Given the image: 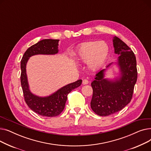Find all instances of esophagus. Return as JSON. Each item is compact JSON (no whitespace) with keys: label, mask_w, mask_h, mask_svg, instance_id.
<instances>
[{"label":"esophagus","mask_w":151,"mask_h":151,"mask_svg":"<svg viewBox=\"0 0 151 151\" xmlns=\"http://www.w3.org/2000/svg\"><path fill=\"white\" fill-rule=\"evenodd\" d=\"M89 83V81L87 79H84L83 80V84H88Z\"/></svg>","instance_id":"esophagus-1"}]
</instances>
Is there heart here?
Returning <instances> with one entry per match:
<instances>
[{
	"instance_id": "obj_1",
	"label": "heart",
	"mask_w": 151,
	"mask_h": 151,
	"mask_svg": "<svg viewBox=\"0 0 151 151\" xmlns=\"http://www.w3.org/2000/svg\"><path fill=\"white\" fill-rule=\"evenodd\" d=\"M109 53V47L104 41L88 42L82 43L78 51V59L88 63L92 70H96L104 63Z\"/></svg>"
}]
</instances>
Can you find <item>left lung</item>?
Returning <instances> with one entry per match:
<instances>
[{"instance_id": "8db88e82", "label": "left lung", "mask_w": 151, "mask_h": 151, "mask_svg": "<svg viewBox=\"0 0 151 151\" xmlns=\"http://www.w3.org/2000/svg\"><path fill=\"white\" fill-rule=\"evenodd\" d=\"M113 45L115 53L119 55L121 78L114 82L104 79V69L97 73L96 80L91 83L93 95L91 106L93 112L100 116L116 113L128 105L137 81V60L134 52L118 37L114 38Z\"/></svg>"}]
</instances>
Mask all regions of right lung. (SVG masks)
Masks as SVG:
<instances>
[{
  "instance_id": "add662e5",
  "label": "right lung",
  "mask_w": 151,
  "mask_h": 151,
  "mask_svg": "<svg viewBox=\"0 0 151 151\" xmlns=\"http://www.w3.org/2000/svg\"><path fill=\"white\" fill-rule=\"evenodd\" d=\"M59 40L45 39L31 46L24 54L21 60V84L24 98L28 106L37 114L45 117H55L59 115L65 108L68 94L81 84L79 80L63 87L56 92L47 97H38L29 89L26 65L28 59L35 54H54L58 52Z\"/></svg>"
}]
</instances>
